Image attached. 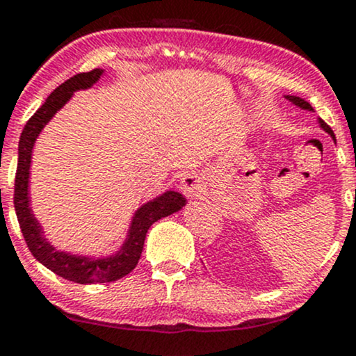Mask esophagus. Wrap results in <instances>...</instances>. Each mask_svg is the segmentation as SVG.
I'll return each instance as SVG.
<instances>
[{"instance_id":"1","label":"esophagus","mask_w":356,"mask_h":356,"mask_svg":"<svg viewBox=\"0 0 356 356\" xmlns=\"http://www.w3.org/2000/svg\"><path fill=\"white\" fill-rule=\"evenodd\" d=\"M204 187L206 186H204L202 177L197 172H187L181 181V189L189 199L199 197V194L204 192Z\"/></svg>"}]
</instances>
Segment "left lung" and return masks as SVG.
<instances>
[{"mask_svg":"<svg viewBox=\"0 0 356 356\" xmlns=\"http://www.w3.org/2000/svg\"><path fill=\"white\" fill-rule=\"evenodd\" d=\"M284 99H286V100H289V102H291V104H293V105H296V107H298V108H301V110H308V112H313V107H312V105H309V104H308V102H306V100H303V99H300V97H296V95H284ZM318 122H320V127H321V129H323V130H325V132H326V134H328V136H332V138H333V140H334V142H337V138H334V134H333V130H332V129H330V127H328V125H326V124H325V122H323V120H321V118H320V120H318Z\"/></svg>","mask_w":356,"mask_h":356,"instance_id":"1","label":"left lung"}]
</instances>
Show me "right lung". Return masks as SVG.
I'll use <instances>...</instances> for the list:
<instances>
[{"instance_id":"1","label":"right lung","mask_w":356,"mask_h":356,"mask_svg":"<svg viewBox=\"0 0 356 356\" xmlns=\"http://www.w3.org/2000/svg\"><path fill=\"white\" fill-rule=\"evenodd\" d=\"M104 73L105 70H102V68H95V70L87 73H79V75L72 76L70 80L61 83L58 88L53 90L42 107L36 110L35 115L26 122L18 144V167H16L15 179V211L19 227H22L23 238L26 241L31 254L43 266H47L50 271L65 277V280L80 284L110 283V281H117L129 275L140 259L149 227L152 226L155 220L181 211L187 202L181 192L165 191L164 194L157 195L152 201L142 204L134 212L124 244L113 254L104 257L60 251L47 239L43 226L35 218L33 209L30 206V169L36 138L40 137V134H42L48 122L70 102L73 93L92 88L104 76Z\"/></svg>"}]
</instances>
